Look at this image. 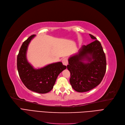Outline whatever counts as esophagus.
I'll return each mask as SVG.
<instances>
[{"instance_id":"obj_1","label":"esophagus","mask_w":125,"mask_h":125,"mask_svg":"<svg viewBox=\"0 0 125 125\" xmlns=\"http://www.w3.org/2000/svg\"><path fill=\"white\" fill-rule=\"evenodd\" d=\"M62 62L63 63V65L65 66H67L68 65V60L66 58H64L63 59H62Z\"/></svg>"}]
</instances>
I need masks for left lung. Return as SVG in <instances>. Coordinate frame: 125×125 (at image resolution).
I'll return each instance as SVG.
<instances>
[{"label":"left lung","mask_w":125,"mask_h":125,"mask_svg":"<svg viewBox=\"0 0 125 125\" xmlns=\"http://www.w3.org/2000/svg\"><path fill=\"white\" fill-rule=\"evenodd\" d=\"M94 40L83 45L76 54L68 59L67 69L70 73V83L78 92H84L95 88L103 80L106 69V60L101 43Z\"/></svg>","instance_id":"1"}]
</instances>
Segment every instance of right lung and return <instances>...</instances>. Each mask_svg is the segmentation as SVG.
<instances>
[{"label":"right lung","mask_w":125,"mask_h":125,"mask_svg":"<svg viewBox=\"0 0 125 125\" xmlns=\"http://www.w3.org/2000/svg\"><path fill=\"white\" fill-rule=\"evenodd\" d=\"M32 35L22 44L17 56V69L22 82L30 90L44 94L52 90L59 73L67 67L62 62L52 63L40 69H34L26 58L29 44L35 37Z\"/></svg>","instance_id":"1"}]
</instances>
